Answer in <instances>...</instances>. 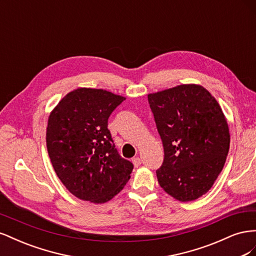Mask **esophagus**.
Wrapping results in <instances>:
<instances>
[{"mask_svg": "<svg viewBox=\"0 0 256 256\" xmlns=\"http://www.w3.org/2000/svg\"><path fill=\"white\" fill-rule=\"evenodd\" d=\"M132 162H134V164L138 168V166H140V164H142V160H141L140 157H134V158L132 159Z\"/></svg>", "mask_w": 256, "mask_h": 256, "instance_id": "esophagus-1", "label": "esophagus"}]
</instances>
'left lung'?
Returning a JSON list of instances; mask_svg holds the SVG:
<instances>
[{
    "mask_svg": "<svg viewBox=\"0 0 256 256\" xmlns=\"http://www.w3.org/2000/svg\"><path fill=\"white\" fill-rule=\"evenodd\" d=\"M164 145L158 182L168 194L188 202L212 187L230 150V131L221 106L206 88L184 84L148 95Z\"/></svg>",
    "mask_w": 256,
    "mask_h": 256,
    "instance_id": "8db88e82",
    "label": "left lung"
}]
</instances>
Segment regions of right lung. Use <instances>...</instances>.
<instances>
[{"mask_svg":"<svg viewBox=\"0 0 256 256\" xmlns=\"http://www.w3.org/2000/svg\"><path fill=\"white\" fill-rule=\"evenodd\" d=\"M95 88H78L60 100L49 116L47 148L56 175L74 196L106 203L124 188L134 170L120 157L108 120L124 100Z\"/></svg>","mask_w":256,"mask_h":256,"instance_id":"obj_1","label":"right lung"}]
</instances>
